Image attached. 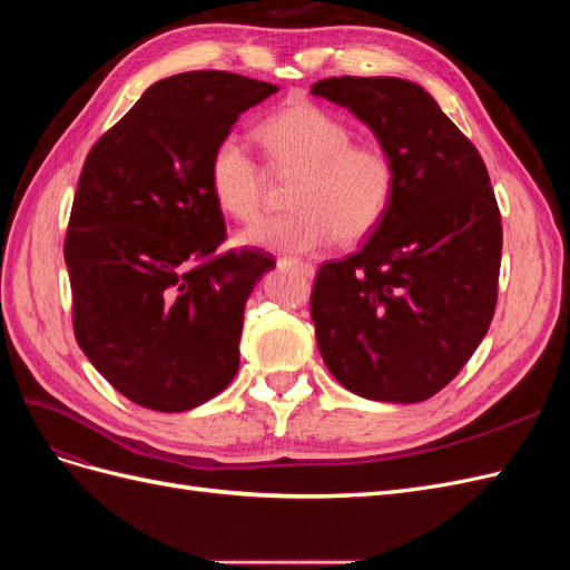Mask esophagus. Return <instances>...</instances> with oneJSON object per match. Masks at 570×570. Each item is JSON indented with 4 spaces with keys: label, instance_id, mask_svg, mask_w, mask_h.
Returning <instances> with one entry per match:
<instances>
[{
    "label": "esophagus",
    "instance_id": "34e87169",
    "mask_svg": "<svg viewBox=\"0 0 570 570\" xmlns=\"http://www.w3.org/2000/svg\"><path fill=\"white\" fill-rule=\"evenodd\" d=\"M278 266H289V268H297L302 275H306V278H312V275L316 273V268H314L312 264L299 262V258H287V256L278 258Z\"/></svg>",
    "mask_w": 570,
    "mask_h": 570
}]
</instances>
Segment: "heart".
I'll list each match as a JSON object with an SVG mask.
<instances>
[{"label": "heart", "instance_id": "heart-1", "mask_svg": "<svg viewBox=\"0 0 570 570\" xmlns=\"http://www.w3.org/2000/svg\"><path fill=\"white\" fill-rule=\"evenodd\" d=\"M268 161L299 170L292 187V214L266 218L239 235V243L287 254L368 237L387 216L396 164L381 142H352V128L312 101L271 114L256 130ZM209 189L223 214L249 223L264 209V174L235 132L223 135L209 157Z\"/></svg>", "mask_w": 570, "mask_h": 570}]
</instances>
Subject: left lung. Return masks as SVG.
<instances>
[{
  "label": "left lung",
  "mask_w": 570,
  "mask_h": 570,
  "mask_svg": "<svg viewBox=\"0 0 570 570\" xmlns=\"http://www.w3.org/2000/svg\"><path fill=\"white\" fill-rule=\"evenodd\" d=\"M312 92L364 120L396 164L381 226L316 273L321 356L358 396L425 402L454 381L494 316L502 216L485 161L416 82L342 76Z\"/></svg>",
  "instance_id": "obj_1"
}]
</instances>
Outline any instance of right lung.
I'll list each match as a JSON object with an SVG mask.
<instances>
[{
    "label": "right lung",
    "instance_id": "add662e5",
    "mask_svg": "<svg viewBox=\"0 0 570 570\" xmlns=\"http://www.w3.org/2000/svg\"><path fill=\"white\" fill-rule=\"evenodd\" d=\"M278 88L228 71L164 78L85 159L63 256L73 333L92 366L151 411L195 409L239 368L245 304L275 266L230 249L209 157L239 114Z\"/></svg>",
    "mask_w": 570,
    "mask_h": 570
}]
</instances>
